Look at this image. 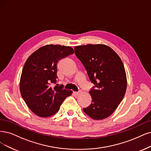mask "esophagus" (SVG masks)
Wrapping results in <instances>:
<instances>
[{"label":"esophagus","instance_id":"obj_1","mask_svg":"<svg viewBox=\"0 0 151 151\" xmlns=\"http://www.w3.org/2000/svg\"><path fill=\"white\" fill-rule=\"evenodd\" d=\"M81 93V91H78V92H76V91L74 92V93L76 94V95H78V94H80Z\"/></svg>","mask_w":151,"mask_h":151}]
</instances>
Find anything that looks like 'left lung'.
I'll use <instances>...</instances> for the list:
<instances>
[{
	"label": "left lung",
	"mask_w": 151,
	"mask_h": 151,
	"mask_svg": "<svg viewBox=\"0 0 151 151\" xmlns=\"http://www.w3.org/2000/svg\"><path fill=\"white\" fill-rule=\"evenodd\" d=\"M75 52L94 85L90 91L91 103L83 111L94 119L106 118L118 108L126 93L127 79L122 60L105 45L76 46Z\"/></svg>",
	"instance_id": "left-lung-1"
}]
</instances>
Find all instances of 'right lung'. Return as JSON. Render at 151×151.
I'll return each instance as SVG.
<instances>
[{
    "instance_id": "right-lung-1",
    "label": "right lung",
    "mask_w": 151,
    "mask_h": 151,
    "mask_svg": "<svg viewBox=\"0 0 151 151\" xmlns=\"http://www.w3.org/2000/svg\"><path fill=\"white\" fill-rule=\"evenodd\" d=\"M73 53L70 47L48 45L27 60L20 77V90L28 107L36 115L45 118L55 114L65 99L71 94V90L57 84V63Z\"/></svg>"
}]
</instances>
